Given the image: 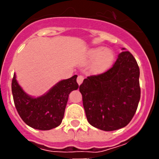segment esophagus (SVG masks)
Segmentation results:
<instances>
[{"mask_svg":"<svg viewBox=\"0 0 159 159\" xmlns=\"http://www.w3.org/2000/svg\"><path fill=\"white\" fill-rule=\"evenodd\" d=\"M83 80H84V77H83L82 75H78V78H77V82H78V84H79V85L82 83Z\"/></svg>","mask_w":159,"mask_h":159,"instance_id":"obj_1","label":"esophagus"}]
</instances>
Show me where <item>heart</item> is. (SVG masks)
Returning <instances> with one entry per match:
<instances>
[{"mask_svg": "<svg viewBox=\"0 0 159 159\" xmlns=\"http://www.w3.org/2000/svg\"><path fill=\"white\" fill-rule=\"evenodd\" d=\"M89 61L95 60L93 70L95 72L104 71L108 68L114 60V54L110 50H105L103 48H97L90 50L88 53Z\"/></svg>", "mask_w": 159, "mask_h": 159, "instance_id": "1", "label": "heart"}]
</instances>
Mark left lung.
I'll return each instance as SVG.
<instances>
[{"label": "left lung", "mask_w": 159, "mask_h": 159, "mask_svg": "<svg viewBox=\"0 0 159 159\" xmlns=\"http://www.w3.org/2000/svg\"><path fill=\"white\" fill-rule=\"evenodd\" d=\"M139 75L134 57L129 51H123L108 70L84 80L79 91L91 125L110 131L129 124L140 100Z\"/></svg>", "instance_id": "obj_1"}]
</instances>
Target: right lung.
I'll return each instance as SVG.
<instances>
[{"instance_id": "1", "label": "right lung", "mask_w": 159, "mask_h": 159, "mask_svg": "<svg viewBox=\"0 0 159 159\" xmlns=\"http://www.w3.org/2000/svg\"><path fill=\"white\" fill-rule=\"evenodd\" d=\"M78 75L62 80L38 98H32L20 88L14 75L11 83L14 105L21 119L38 130H50L60 125L70 91L78 89Z\"/></svg>"}]
</instances>
